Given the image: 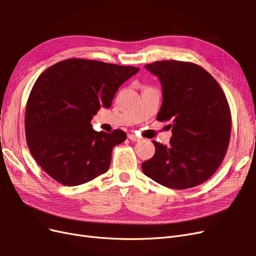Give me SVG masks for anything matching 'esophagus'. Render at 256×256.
Listing matches in <instances>:
<instances>
[{"mask_svg":"<svg viewBox=\"0 0 256 256\" xmlns=\"http://www.w3.org/2000/svg\"><path fill=\"white\" fill-rule=\"evenodd\" d=\"M128 138H129V140H131V141H134V142H136V141L140 140L141 138H138V136H136L134 134H128Z\"/></svg>","mask_w":256,"mask_h":256,"instance_id":"obj_1","label":"esophagus"}]
</instances>
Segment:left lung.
<instances>
[{
	"label": "left lung",
	"instance_id": "1",
	"mask_svg": "<svg viewBox=\"0 0 256 256\" xmlns=\"http://www.w3.org/2000/svg\"><path fill=\"white\" fill-rule=\"evenodd\" d=\"M162 85L157 120H172L170 145L152 141L154 154L142 164L152 180L176 190L212 177L230 144L232 115L226 94L214 76L191 62L159 60L145 65Z\"/></svg>",
	"mask_w": 256,
	"mask_h": 256
}]
</instances>
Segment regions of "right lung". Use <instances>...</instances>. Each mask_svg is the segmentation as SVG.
Returning <instances> with one entry per match:
<instances>
[{"instance_id":"right-lung-1","label":"right lung","mask_w":256,"mask_h":256,"mask_svg":"<svg viewBox=\"0 0 256 256\" xmlns=\"http://www.w3.org/2000/svg\"><path fill=\"white\" fill-rule=\"evenodd\" d=\"M140 69L68 58L38 76L26 109V138L40 166L64 186H78L108 171L112 150L126 134L95 131L90 120L110 108L120 85Z\"/></svg>"}]
</instances>
